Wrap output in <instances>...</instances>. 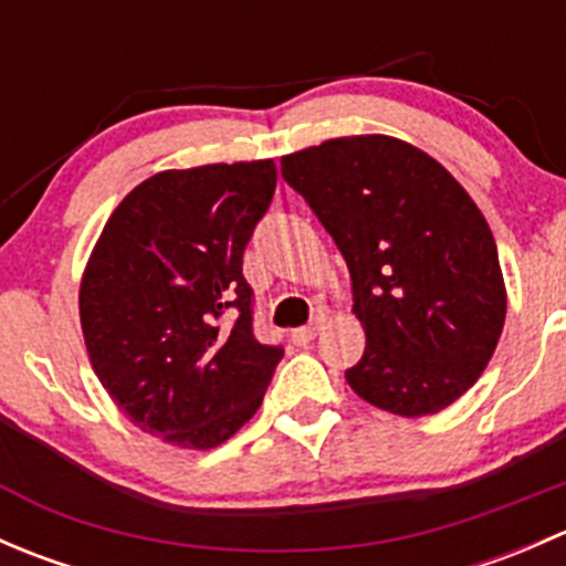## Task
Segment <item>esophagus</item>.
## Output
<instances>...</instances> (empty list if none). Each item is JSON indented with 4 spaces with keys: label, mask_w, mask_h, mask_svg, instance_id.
I'll use <instances>...</instances> for the list:
<instances>
[{
    "label": "esophagus",
    "mask_w": 566,
    "mask_h": 566,
    "mask_svg": "<svg viewBox=\"0 0 566 566\" xmlns=\"http://www.w3.org/2000/svg\"><path fill=\"white\" fill-rule=\"evenodd\" d=\"M317 331H319V319H315V323H312V325H304V328H295L293 331V342L298 347L310 345V342L317 336Z\"/></svg>",
    "instance_id": "obj_1"
}]
</instances>
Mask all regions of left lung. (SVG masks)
<instances>
[{
    "instance_id": "8db88e82",
    "label": "left lung",
    "mask_w": 566,
    "mask_h": 566,
    "mask_svg": "<svg viewBox=\"0 0 566 566\" xmlns=\"http://www.w3.org/2000/svg\"><path fill=\"white\" fill-rule=\"evenodd\" d=\"M342 251L367 347L350 389L397 416H430L488 367L506 317L499 249L465 188L391 136H342L282 158Z\"/></svg>"
}]
</instances>
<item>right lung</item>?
I'll return each instance as SVG.
<instances>
[{
  "instance_id": "add662e5",
  "label": "right lung",
  "mask_w": 566,
  "mask_h": 566,
  "mask_svg": "<svg viewBox=\"0 0 566 566\" xmlns=\"http://www.w3.org/2000/svg\"><path fill=\"white\" fill-rule=\"evenodd\" d=\"M273 191L271 158L147 177L117 205L84 271L78 315L95 375L136 427L180 449L235 436L284 356L254 336L243 279Z\"/></svg>"
}]
</instances>
